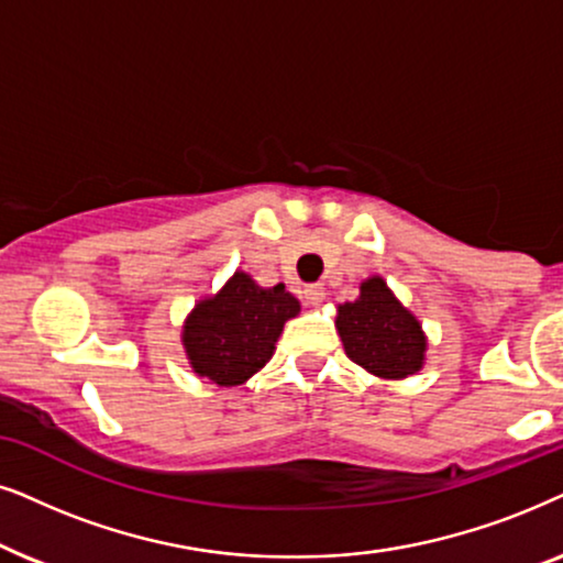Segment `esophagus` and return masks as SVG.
I'll use <instances>...</instances> for the list:
<instances>
[{"mask_svg": "<svg viewBox=\"0 0 563 563\" xmlns=\"http://www.w3.org/2000/svg\"><path fill=\"white\" fill-rule=\"evenodd\" d=\"M303 301L309 306H319L321 301H324V288L317 286V283H313V286H306L303 288Z\"/></svg>", "mask_w": 563, "mask_h": 563, "instance_id": "esophagus-1", "label": "esophagus"}]
</instances>
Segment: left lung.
Masks as SVG:
<instances>
[{
  "label": "left lung",
  "instance_id": "8db88e82",
  "mask_svg": "<svg viewBox=\"0 0 563 563\" xmlns=\"http://www.w3.org/2000/svg\"><path fill=\"white\" fill-rule=\"evenodd\" d=\"M334 327L352 363L384 380H404L424 368L427 334L380 275L360 283L355 301L336 306Z\"/></svg>",
  "mask_w": 563,
  "mask_h": 563
}]
</instances>
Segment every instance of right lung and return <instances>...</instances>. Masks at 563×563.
I'll return each mask as SVG.
<instances>
[{"mask_svg":"<svg viewBox=\"0 0 563 563\" xmlns=\"http://www.w3.org/2000/svg\"><path fill=\"white\" fill-rule=\"evenodd\" d=\"M298 313L301 303L283 283L262 288L250 273L236 269L221 290L192 306L179 340L195 376L234 388L265 368L283 327Z\"/></svg>","mask_w":563,"mask_h":563,"instance_id":"right-lung-1","label":"right lung"}]
</instances>
